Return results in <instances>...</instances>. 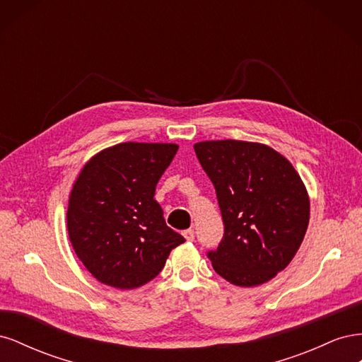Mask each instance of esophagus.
<instances>
[{
	"mask_svg": "<svg viewBox=\"0 0 362 362\" xmlns=\"http://www.w3.org/2000/svg\"><path fill=\"white\" fill-rule=\"evenodd\" d=\"M182 235H184L185 240H187V242H193V240H194V231H193V229H185V231L182 233Z\"/></svg>",
	"mask_w": 362,
	"mask_h": 362,
	"instance_id": "34e87169",
	"label": "esophagus"
}]
</instances>
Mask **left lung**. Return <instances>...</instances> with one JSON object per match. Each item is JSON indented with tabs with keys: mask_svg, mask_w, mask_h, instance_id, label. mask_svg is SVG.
Segmentation results:
<instances>
[{
	"mask_svg": "<svg viewBox=\"0 0 362 362\" xmlns=\"http://www.w3.org/2000/svg\"><path fill=\"white\" fill-rule=\"evenodd\" d=\"M211 180L225 225L213 269L238 287L261 286L286 269L310 222V196L293 164L273 148L243 140L193 145Z\"/></svg>",
	"mask_w": 362,
	"mask_h": 362,
	"instance_id": "1",
	"label": "left lung"
}]
</instances>
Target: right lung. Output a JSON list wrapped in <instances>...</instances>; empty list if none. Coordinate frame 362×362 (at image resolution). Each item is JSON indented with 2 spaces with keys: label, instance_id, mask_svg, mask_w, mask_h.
Listing matches in <instances>:
<instances>
[{
  "label": "right lung",
  "instance_id": "right-lung-1",
  "mask_svg": "<svg viewBox=\"0 0 362 362\" xmlns=\"http://www.w3.org/2000/svg\"><path fill=\"white\" fill-rule=\"evenodd\" d=\"M175 144L127 141L84 164L69 194L68 234L92 276L120 290L145 286L185 240L166 225L154 199Z\"/></svg>",
  "mask_w": 362,
  "mask_h": 362
}]
</instances>
